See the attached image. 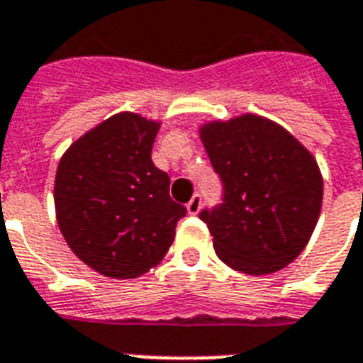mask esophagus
Segmentation results:
<instances>
[{"label": "esophagus", "mask_w": 363, "mask_h": 363, "mask_svg": "<svg viewBox=\"0 0 363 363\" xmlns=\"http://www.w3.org/2000/svg\"><path fill=\"white\" fill-rule=\"evenodd\" d=\"M201 206H203V197H201L199 193H195L191 201L187 203V212H189L191 216H195V214H199V211H201Z\"/></svg>", "instance_id": "obj_1"}]
</instances>
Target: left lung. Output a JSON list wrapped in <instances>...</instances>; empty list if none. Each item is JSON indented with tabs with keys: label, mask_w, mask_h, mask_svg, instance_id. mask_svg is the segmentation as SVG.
I'll return each mask as SVG.
<instances>
[{
	"label": "left lung",
	"mask_w": 363,
	"mask_h": 363,
	"mask_svg": "<svg viewBox=\"0 0 363 363\" xmlns=\"http://www.w3.org/2000/svg\"><path fill=\"white\" fill-rule=\"evenodd\" d=\"M201 140L223 185L222 203L199 214L218 258L249 275L285 268L320 218L323 179L314 157L285 128L256 114L208 122Z\"/></svg>",
	"instance_id": "obj_1"
}]
</instances>
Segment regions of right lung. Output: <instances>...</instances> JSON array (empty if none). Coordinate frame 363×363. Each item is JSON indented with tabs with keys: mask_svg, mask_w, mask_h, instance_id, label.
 <instances>
[{
	"mask_svg": "<svg viewBox=\"0 0 363 363\" xmlns=\"http://www.w3.org/2000/svg\"><path fill=\"white\" fill-rule=\"evenodd\" d=\"M159 128L135 113L114 114L57 166L59 230L82 262L107 277L130 279L157 266L187 212L170 199L168 174L152 164Z\"/></svg>",
	"mask_w": 363,
	"mask_h": 363,
	"instance_id": "right-lung-1",
	"label": "right lung"
}]
</instances>
